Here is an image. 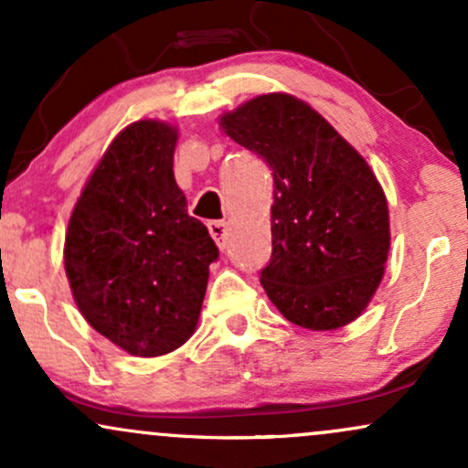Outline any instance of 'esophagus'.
<instances>
[{"instance_id":"34e87169","label":"esophagus","mask_w":468,"mask_h":468,"mask_svg":"<svg viewBox=\"0 0 468 468\" xmlns=\"http://www.w3.org/2000/svg\"><path fill=\"white\" fill-rule=\"evenodd\" d=\"M208 233H211V238L216 239V244L219 246V249L224 250V246H227V224L208 222Z\"/></svg>"}]
</instances>
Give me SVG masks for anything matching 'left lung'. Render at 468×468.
<instances>
[{
    "mask_svg": "<svg viewBox=\"0 0 468 468\" xmlns=\"http://www.w3.org/2000/svg\"><path fill=\"white\" fill-rule=\"evenodd\" d=\"M272 169V255L260 282L290 324L336 330L367 308L389 252L385 193L319 112L261 94L219 121Z\"/></svg>",
    "mask_w": 468,
    "mask_h": 468,
    "instance_id": "obj_1",
    "label": "left lung"
}]
</instances>
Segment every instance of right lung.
Here are the masks:
<instances>
[{
  "label": "right lung",
  "mask_w": 468,
  "mask_h": 468,
  "mask_svg": "<svg viewBox=\"0 0 468 468\" xmlns=\"http://www.w3.org/2000/svg\"><path fill=\"white\" fill-rule=\"evenodd\" d=\"M178 130L138 121L112 141L69 216L66 275L80 314L133 356H163L196 332L219 257L174 178Z\"/></svg>",
  "instance_id": "obj_1"
}]
</instances>
